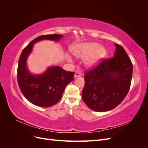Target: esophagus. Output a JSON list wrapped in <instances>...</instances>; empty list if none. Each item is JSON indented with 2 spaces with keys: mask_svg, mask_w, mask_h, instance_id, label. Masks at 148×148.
<instances>
[{
  "mask_svg": "<svg viewBox=\"0 0 148 148\" xmlns=\"http://www.w3.org/2000/svg\"><path fill=\"white\" fill-rule=\"evenodd\" d=\"M82 75V73L81 72H75V75H74V77H80V76Z\"/></svg>",
  "mask_w": 148,
  "mask_h": 148,
  "instance_id": "esophagus-1",
  "label": "esophagus"
}]
</instances>
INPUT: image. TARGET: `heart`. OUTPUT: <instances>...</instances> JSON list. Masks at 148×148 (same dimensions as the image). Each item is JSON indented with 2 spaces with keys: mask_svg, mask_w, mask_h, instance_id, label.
Listing matches in <instances>:
<instances>
[{
  "mask_svg": "<svg viewBox=\"0 0 148 148\" xmlns=\"http://www.w3.org/2000/svg\"><path fill=\"white\" fill-rule=\"evenodd\" d=\"M73 54L80 59H84V63L88 66L95 65L106 55V50L99 44L89 42L79 44L71 49ZM69 60L71 61V58Z\"/></svg>",
  "mask_w": 148,
  "mask_h": 148,
  "instance_id": "b5f03b06",
  "label": "heart"
}]
</instances>
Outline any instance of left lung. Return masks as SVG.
I'll use <instances>...</instances> for the list:
<instances>
[{
  "instance_id": "1",
  "label": "left lung",
  "mask_w": 148,
  "mask_h": 148,
  "mask_svg": "<svg viewBox=\"0 0 148 148\" xmlns=\"http://www.w3.org/2000/svg\"><path fill=\"white\" fill-rule=\"evenodd\" d=\"M113 57L102 59L84 73L82 91L84 102L96 112H106L119 106L128 94L132 78L133 65L125 49L115 43Z\"/></svg>"
}]
</instances>
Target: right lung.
Returning a JSON list of instances; mask_svg holds the SVG:
<instances>
[{"mask_svg": "<svg viewBox=\"0 0 148 148\" xmlns=\"http://www.w3.org/2000/svg\"><path fill=\"white\" fill-rule=\"evenodd\" d=\"M62 35H42L33 40L23 49L18 60L17 80L21 92L28 101L39 107H51L59 102L66 85L73 81L75 73L67 71L59 66L49 67L42 74L31 73L26 66L27 58L34 43L41 40L59 41Z\"/></svg>", "mask_w": 148, "mask_h": 148, "instance_id": "right-lung-1", "label": "right lung"}]
</instances>
